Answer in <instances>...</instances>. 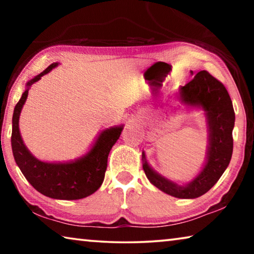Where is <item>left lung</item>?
I'll return each mask as SVG.
<instances>
[{
	"mask_svg": "<svg viewBox=\"0 0 254 254\" xmlns=\"http://www.w3.org/2000/svg\"><path fill=\"white\" fill-rule=\"evenodd\" d=\"M179 98L185 105L200 107L205 112L208 149L203 169L190 183L180 186L156 173L145 160L144 152L142 166L150 183L163 192L177 198H197L217 183L229 166L233 152L232 131L235 114L225 86L206 70L197 72L189 83L179 88Z\"/></svg>",
	"mask_w": 254,
	"mask_h": 254,
	"instance_id": "1",
	"label": "left lung"
}]
</instances>
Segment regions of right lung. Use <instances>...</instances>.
I'll use <instances>...</instances> for the list:
<instances>
[{
    "label": "right lung",
    "mask_w": 254,
    "mask_h": 254,
    "mask_svg": "<svg viewBox=\"0 0 254 254\" xmlns=\"http://www.w3.org/2000/svg\"><path fill=\"white\" fill-rule=\"evenodd\" d=\"M58 63H54L27 83L12 118V151L20 170L34 189L42 195L55 199H80L95 192L105 177L107 158L111 149L119 140L123 126L102 131L92 149L85 156L69 162H44L33 157L23 143L19 130L21 110L28 97L30 86L48 74Z\"/></svg>",
    "instance_id": "obj_1"
}]
</instances>
